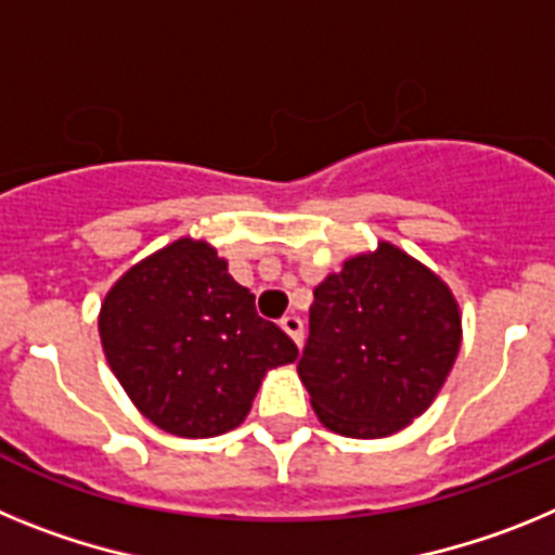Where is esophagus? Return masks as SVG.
<instances>
[{"label": "esophagus", "instance_id": "obj_1", "mask_svg": "<svg viewBox=\"0 0 555 555\" xmlns=\"http://www.w3.org/2000/svg\"><path fill=\"white\" fill-rule=\"evenodd\" d=\"M281 327L288 333V336L294 338V341H297V345H302V336H306V331H302L300 317H294V313H292V317H283Z\"/></svg>", "mask_w": 555, "mask_h": 555}]
</instances>
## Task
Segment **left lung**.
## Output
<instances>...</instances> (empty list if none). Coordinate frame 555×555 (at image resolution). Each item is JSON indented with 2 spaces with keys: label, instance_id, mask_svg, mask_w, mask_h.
Listing matches in <instances>:
<instances>
[{
  "label": "left lung",
  "instance_id": "1",
  "mask_svg": "<svg viewBox=\"0 0 555 555\" xmlns=\"http://www.w3.org/2000/svg\"><path fill=\"white\" fill-rule=\"evenodd\" d=\"M459 341L450 288L403 249L380 244L313 288L297 370L327 428L377 439L434 403Z\"/></svg>",
  "mask_w": 555,
  "mask_h": 555
}]
</instances>
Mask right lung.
Here are the masks:
<instances>
[{
  "label": "right lung",
  "mask_w": 555,
  "mask_h": 555,
  "mask_svg": "<svg viewBox=\"0 0 555 555\" xmlns=\"http://www.w3.org/2000/svg\"><path fill=\"white\" fill-rule=\"evenodd\" d=\"M107 364L146 420L185 439L233 430L261 375L300 356L205 242L169 244L121 278L100 313Z\"/></svg>",
  "instance_id": "1"
}]
</instances>
